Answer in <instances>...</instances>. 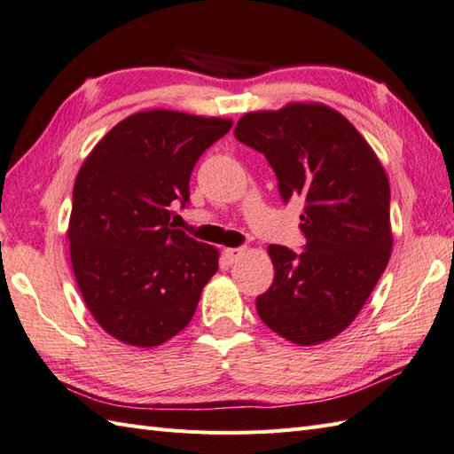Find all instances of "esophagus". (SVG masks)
<instances>
[{
    "label": "esophagus",
    "instance_id": "34e87169",
    "mask_svg": "<svg viewBox=\"0 0 454 454\" xmlns=\"http://www.w3.org/2000/svg\"><path fill=\"white\" fill-rule=\"evenodd\" d=\"M223 254H225V258H227V262H237L242 254H245V248H225L223 250Z\"/></svg>",
    "mask_w": 454,
    "mask_h": 454
}]
</instances>
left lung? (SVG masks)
Segmentation results:
<instances>
[{"instance_id":"obj_1","label":"left lung","mask_w":454,"mask_h":454,"mask_svg":"<svg viewBox=\"0 0 454 454\" xmlns=\"http://www.w3.org/2000/svg\"><path fill=\"white\" fill-rule=\"evenodd\" d=\"M239 142L263 153L283 202L301 196L304 252L270 245L275 278L262 322L296 345L337 337L358 316L391 256L389 181L370 144L324 104L242 115Z\"/></svg>"}]
</instances>
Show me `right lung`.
Instances as JSON below:
<instances>
[{
	"label": "right lung",
	"instance_id": "add662e5",
	"mask_svg": "<svg viewBox=\"0 0 454 454\" xmlns=\"http://www.w3.org/2000/svg\"><path fill=\"white\" fill-rule=\"evenodd\" d=\"M233 121L168 109L130 115L96 144L76 175L69 219L76 285L106 333L158 347L194 316L217 271V248L173 229L202 153Z\"/></svg>",
	"mask_w": 454,
	"mask_h": 454
}]
</instances>
